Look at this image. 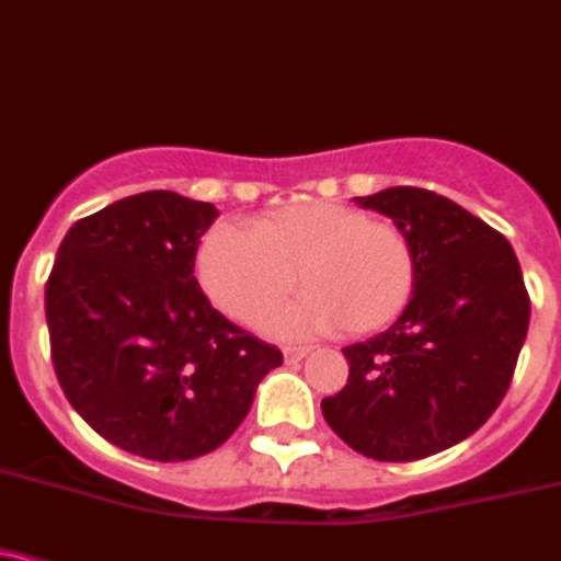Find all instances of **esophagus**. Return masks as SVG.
<instances>
[{"label":"esophagus","mask_w":561,"mask_h":561,"mask_svg":"<svg viewBox=\"0 0 561 561\" xmlns=\"http://www.w3.org/2000/svg\"><path fill=\"white\" fill-rule=\"evenodd\" d=\"M311 352V346H285V359L287 363H298Z\"/></svg>","instance_id":"obj_1"}]
</instances>
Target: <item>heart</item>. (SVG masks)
I'll return each instance as SVG.
<instances>
[{
  "label": "heart",
  "mask_w": 561,
  "mask_h": 561,
  "mask_svg": "<svg viewBox=\"0 0 561 561\" xmlns=\"http://www.w3.org/2000/svg\"><path fill=\"white\" fill-rule=\"evenodd\" d=\"M296 276L306 296L276 309L265 328L279 335L376 333L414 296L416 250L394 222L330 202L282 206L255 217L247 233L217 226L198 250L206 296L244 325L285 298Z\"/></svg>",
  "instance_id": "b5f03b06"
}]
</instances>
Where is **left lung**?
Here are the masks:
<instances>
[{"label": "left lung", "instance_id": "1", "mask_svg": "<svg viewBox=\"0 0 561 561\" xmlns=\"http://www.w3.org/2000/svg\"><path fill=\"white\" fill-rule=\"evenodd\" d=\"M355 202L409 233L416 287L392 328L346 346L350 379L322 414L365 457L411 462L494 414L527 339L529 296L505 236L449 198L387 187Z\"/></svg>", "mask_w": 561, "mask_h": 561}]
</instances>
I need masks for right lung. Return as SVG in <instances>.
I'll return each mask as SVG.
<instances>
[{
  "label": "right lung",
  "mask_w": 561,
  "mask_h": 561,
  "mask_svg": "<svg viewBox=\"0 0 561 561\" xmlns=\"http://www.w3.org/2000/svg\"><path fill=\"white\" fill-rule=\"evenodd\" d=\"M217 215L172 191L121 198L69 228L45 285L67 400L117 449L156 462L226 444L282 365L198 287L196 252Z\"/></svg>",
  "instance_id": "1"
}]
</instances>
